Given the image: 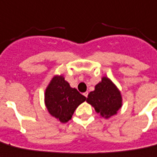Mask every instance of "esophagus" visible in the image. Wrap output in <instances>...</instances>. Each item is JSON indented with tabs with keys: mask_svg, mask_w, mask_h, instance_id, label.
Masks as SVG:
<instances>
[{
	"mask_svg": "<svg viewBox=\"0 0 157 157\" xmlns=\"http://www.w3.org/2000/svg\"><path fill=\"white\" fill-rule=\"evenodd\" d=\"M83 96H84L85 97H87V96H88V92H87V91L84 92V93H83Z\"/></svg>",
	"mask_w": 157,
	"mask_h": 157,
	"instance_id": "obj_1",
	"label": "esophagus"
}]
</instances>
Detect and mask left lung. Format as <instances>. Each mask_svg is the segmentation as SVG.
<instances>
[{
    "mask_svg": "<svg viewBox=\"0 0 157 157\" xmlns=\"http://www.w3.org/2000/svg\"><path fill=\"white\" fill-rule=\"evenodd\" d=\"M86 102L105 118L117 114L122 105L121 91L108 77L105 76L87 96Z\"/></svg>",
    "mask_w": 157,
    "mask_h": 157,
    "instance_id": "obj_1",
    "label": "left lung"
}]
</instances>
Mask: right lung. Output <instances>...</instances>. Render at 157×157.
I'll return each mask as SVG.
<instances>
[{"mask_svg": "<svg viewBox=\"0 0 157 157\" xmlns=\"http://www.w3.org/2000/svg\"><path fill=\"white\" fill-rule=\"evenodd\" d=\"M85 100L86 97L72 88L63 75H55L45 90V106L50 115L61 123L71 120L78 106Z\"/></svg>", "mask_w": 157, "mask_h": 157, "instance_id": "1", "label": "right lung"}]
</instances>
